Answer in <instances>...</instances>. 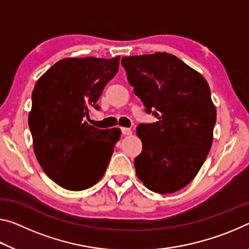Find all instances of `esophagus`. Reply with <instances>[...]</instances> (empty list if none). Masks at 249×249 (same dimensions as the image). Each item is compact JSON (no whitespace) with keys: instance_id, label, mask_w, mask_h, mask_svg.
I'll return each mask as SVG.
<instances>
[{"instance_id":"1","label":"esophagus","mask_w":249,"mask_h":249,"mask_svg":"<svg viewBox=\"0 0 249 249\" xmlns=\"http://www.w3.org/2000/svg\"><path fill=\"white\" fill-rule=\"evenodd\" d=\"M121 131H122V134H123V135H131V134H132V129L127 128V127H122Z\"/></svg>"}]
</instances>
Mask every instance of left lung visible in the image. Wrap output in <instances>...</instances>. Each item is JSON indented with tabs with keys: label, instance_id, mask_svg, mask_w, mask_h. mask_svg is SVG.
<instances>
[{
	"label": "left lung",
	"instance_id": "1",
	"mask_svg": "<svg viewBox=\"0 0 249 249\" xmlns=\"http://www.w3.org/2000/svg\"><path fill=\"white\" fill-rule=\"evenodd\" d=\"M122 65L152 124L137 126L143 151L136 175L152 192L169 194L197 175L210 153L216 108L205 78L175 55L124 56Z\"/></svg>",
	"mask_w": 249,
	"mask_h": 249
}]
</instances>
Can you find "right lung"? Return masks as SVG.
<instances>
[{
	"instance_id": "add662e5",
	"label": "right lung",
	"mask_w": 249,
	"mask_h": 249,
	"mask_svg": "<svg viewBox=\"0 0 249 249\" xmlns=\"http://www.w3.org/2000/svg\"><path fill=\"white\" fill-rule=\"evenodd\" d=\"M118 65L120 56L64 58L34 86L29 114L34 153L45 174L63 188L93 186L107 168L121 133L90 126L85 117L92 107L100 108L97 100Z\"/></svg>"
}]
</instances>
